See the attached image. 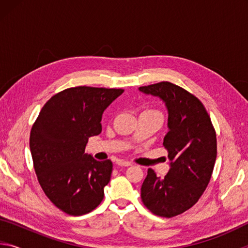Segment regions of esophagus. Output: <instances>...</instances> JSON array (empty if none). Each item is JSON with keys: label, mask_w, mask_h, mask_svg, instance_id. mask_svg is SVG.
I'll return each instance as SVG.
<instances>
[{"label": "esophagus", "mask_w": 248, "mask_h": 248, "mask_svg": "<svg viewBox=\"0 0 248 248\" xmlns=\"http://www.w3.org/2000/svg\"><path fill=\"white\" fill-rule=\"evenodd\" d=\"M119 166H124V167H128L131 165V163L130 162H127V161H118V163H117Z\"/></svg>", "instance_id": "1"}]
</instances>
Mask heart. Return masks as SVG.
<instances>
[{
    "label": "heart",
    "mask_w": 248,
    "mask_h": 248,
    "mask_svg": "<svg viewBox=\"0 0 248 248\" xmlns=\"http://www.w3.org/2000/svg\"><path fill=\"white\" fill-rule=\"evenodd\" d=\"M155 112H157V111H155ZM157 114H158V112H157Z\"/></svg>",
    "instance_id": "heart-1"
}]
</instances>
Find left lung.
<instances>
[{
  "instance_id": "left-lung-1",
  "label": "left lung",
  "mask_w": 248,
  "mask_h": 248,
  "mask_svg": "<svg viewBox=\"0 0 248 248\" xmlns=\"http://www.w3.org/2000/svg\"><path fill=\"white\" fill-rule=\"evenodd\" d=\"M139 91L165 103L169 132L163 145L170 161L164 178L148 170L141 199L155 216L173 217L190 209L208 186L217 158L216 130L202 103L180 86L159 82Z\"/></svg>"
}]
</instances>
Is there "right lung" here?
Masks as SVG:
<instances>
[{
  "mask_svg": "<svg viewBox=\"0 0 248 248\" xmlns=\"http://www.w3.org/2000/svg\"><path fill=\"white\" fill-rule=\"evenodd\" d=\"M121 89L78 86L53 95L37 117L29 146L46 196L66 215L83 216L98 207L110 180V159L85 153L89 138L102 132L105 109Z\"/></svg>",
  "mask_w": 248,
  "mask_h": 248,
  "instance_id": "add662e5",
  "label": "right lung"
}]
</instances>
